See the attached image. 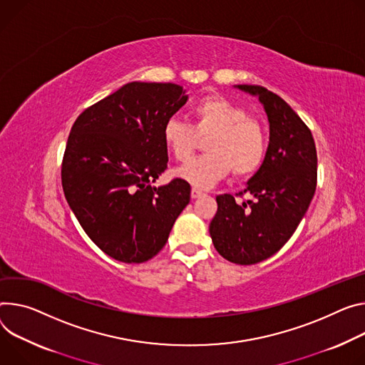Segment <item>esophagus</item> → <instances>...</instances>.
Here are the masks:
<instances>
[{"instance_id": "34e87169", "label": "esophagus", "mask_w": 365, "mask_h": 365, "mask_svg": "<svg viewBox=\"0 0 365 365\" xmlns=\"http://www.w3.org/2000/svg\"><path fill=\"white\" fill-rule=\"evenodd\" d=\"M202 195H204V192H202L201 189L192 187V190H190V196L193 197V200H196V197H200V196H202Z\"/></svg>"}]
</instances>
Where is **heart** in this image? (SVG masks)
I'll use <instances>...</instances> for the list:
<instances>
[{"label":"heart","mask_w":365,"mask_h":365,"mask_svg":"<svg viewBox=\"0 0 365 365\" xmlns=\"http://www.w3.org/2000/svg\"><path fill=\"white\" fill-rule=\"evenodd\" d=\"M192 123L172 118L163 126L164 145L175 160L187 161L208 138L207 155L197 158L176 172L193 186L208 189L230 172L237 178L255 173L267 154V134L263 125L222 96H207L190 109Z\"/></svg>","instance_id":"b5f03b06"}]
</instances>
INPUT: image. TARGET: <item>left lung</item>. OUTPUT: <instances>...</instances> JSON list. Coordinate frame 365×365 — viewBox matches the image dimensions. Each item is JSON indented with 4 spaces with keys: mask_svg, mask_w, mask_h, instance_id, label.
I'll return each instance as SVG.
<instances>
[{
    "mask_svg": "<svg viewBox=\"0 0 365 365\" xmlns=\"http://www.w3.org/2000/svg\"><path fill=\"white\" fill-rule=\"evenodd\" d=\"M239 88L259 96L269 120V145L239 193L255 200L239 205L233 195H218L210 235L224 259L253 264L275 255L303 220L316 192L317 153L312 130L279 96L262 86Z\"/></svg>",
    "mask_w": 365,
    "mask_h": 365,
    "instance_id": "1",
    "label": "left lung"
}]
</instances>
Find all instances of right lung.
Listing matches in <instances>:
<instances>
[{"mask_svg":"<svg viewBox=\"0 0 365 365\" xmlns=\"http://www.w3.org/2000/svg\"><path fill=\"white\" fill-rule=\"evenodd\" d=\"M186 101L173 83H128L83 110L71 128L63 195L86 235L119 262L154 257L190 201L183 179L151 186L168 169L163 126Z\"/></svg>","mask_w":365,"mask_h":365,"instance_id":"add662e5","label":"right lung"}]
</instances>
